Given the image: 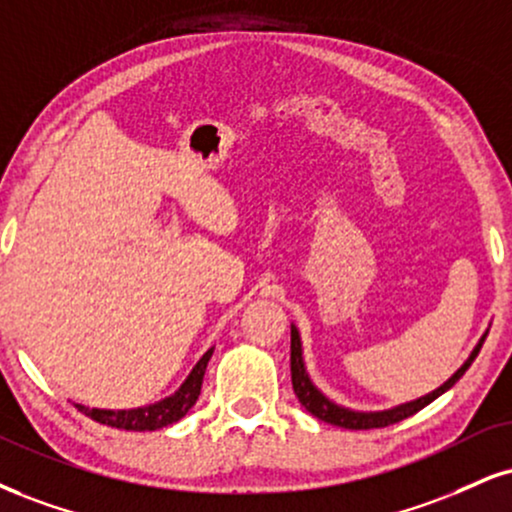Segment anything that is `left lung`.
I'll return each mask as SVG.
<instances>
[{
  "label": "left lung",
  "instance_id": "1",
  "mask_svg": "<svg viewBox=\"0 0 512 512\" xmlns=\"http://www.w3.org/2000/svg\"><path fill=\"white\" fill-rule=\"evenodd\" d=\"M484 338H486V334L482 336V341L477 343V348L472 350V355L467 357L465 365L460 367L458 372H455L453 377L448 379L443 386H439V389H436V391L427 393V396H422V398H417V400H410V403H405V405H398V408L384 410V412H355V410L341 408V405L331 403V400L326 398L324 393L319 391L315 384H312L310 377H307V372H305L303 346H300L298 329H295V326H291V381H293V391H295V396H298L300 403L305 405L307 412H312V415H315L317 420L334 424V427H343V429H379V427H389V424H396L400 420H405V417L415 415L417 410L427 408V405L432 403V400H436V398L441 396V393H446L448 389H451L455 381H458L467 372V367L472 365L474 357L479 355V348H482Z\"/></svg>",
  "mask_w": 512,
  "mask_h": 512
}]
</instances>
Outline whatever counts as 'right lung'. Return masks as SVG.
I'll list each match as a JSON object with an SVG mask.
<instances>
[{
  "mask_svg": "<svg viewBox=\"0 0 512 512\" xmlns=\"http://www.w3.org/2000/svg\"><path fill=\"white\" fill-rule=\"evenodd\" d=\"M214 348H209L205 355L200 357V362L193 367V372L188 374V379L183 381L181 389L174 396L159 400L155 405H147V408H135V410H97V408H85V405H76V408L88 415L90 420L107 424L114 429H126V432H155V429L169 427L186 417V412L193 408L197 396H200L202 379H205V369L209 357H212Z\"/></svg>",
  "mask_w": 512,
  "mask_h": 512,
  "instance_id": "add662e5",
  "label": "right lung"
}]
</instances>
